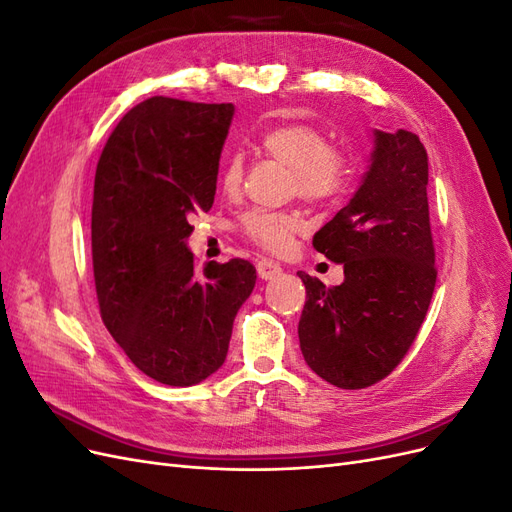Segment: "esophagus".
I'll return each instance as SVG.
<instances>
[{"label": "esophagus", "instance_id": "34e87169", "mask_svg": "<svg viewBox=\"0 0 512 512\" xmlns=\"http://www.w3.org/2000/svg\"><path fill=\"white\" fill-rule=\"evenodd\" d=\"M256 271H258L260 280H273V277H277V275L282 273V267L277 265V262L269 260V258H260L256 262Z\"/></svg>", "mask_w": 512, "mask_h": 512}]
</instances>
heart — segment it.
I'll return each mask as SVG.
<instances>
[{"label": "heart", "instance_id": "1", "mask_svg": "<svg viewBox=\"0 0 512 512\" xmlns=\"http://www.w3.org/2000/svg\"><path fill=\"white\" fill-rule=\"evenodd\" d=\"M260 149L275 162L290 168V188L312 205H327L342 196L352 179L350 156L335 145L320 128L309 123H284L260 136ZM243 183V158L232 153L220 170V185L226 194H237ZM243 235L267 252H284L292 237L305 228L297 213L252 209L241 215Z\"/></svg>", "mask_w": 512, "mask_h": 512}]
</instances>
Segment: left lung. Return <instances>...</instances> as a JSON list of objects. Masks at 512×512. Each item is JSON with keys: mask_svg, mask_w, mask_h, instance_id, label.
Here are the masks:
<instances>
[{"mask_svg": "<svg viewBox=\"0 0 512 512\" xmlns=\"http://www.w3.org/2000/svg\"><path fill=\"white\" fill-rule=\"evenodd\" d=\"M427 181V151L416 134L374 130L359 190L314 235L316 250L344 265V282L327 288L297 273L307 290L303 359L339 389L389 376L425 320L438 277Z\"/></svg>", "mask_w": 512, "mask_h": 512, "instance_id": "obj_1", "label": "left lung"}]
</instances>
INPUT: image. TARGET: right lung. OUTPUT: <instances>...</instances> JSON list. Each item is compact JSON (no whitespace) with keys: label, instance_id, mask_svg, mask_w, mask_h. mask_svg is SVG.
<instances>
[{"label":"right lung","instance_id":"add662e5","mask_svg":"<svg viewBox=\"0 0 512 512\" xmlns=\"http://www.w3.org/2000/svg\"><path fill=\"white\" fill-rule=\"evenodd\" d=\"M232 104L153 96L123 115L102 149L91 207L100 316L128 359L168 386H192L226 359L232 322L256 284L252 262L188 250L209 211Z\"/></svg>","mask_w":512,"mask_h":512}]
</instances>
